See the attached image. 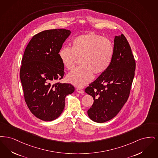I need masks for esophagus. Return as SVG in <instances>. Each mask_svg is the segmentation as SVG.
I'll list each match as a JSON object with an SVG mask.
<instances>
[{
    "label": "esophagus",
    "instance_id": "esophagus-1",
    "mask_svg": "<svg viewBox=\"0 0 158 158\" xmlns=\"http://www.w3.org/2000/svg\"><path fill=\"white\" fill-rule=\"evenodd\" d=\"M77 91L78 93H80V94H83L84 93V91H83V89H79V88H78V89H77Z\"/></svg>",
    "mask_w": 158,
    "mask_h": 158
}]
</instances>
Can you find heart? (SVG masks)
I'll return each mask as SVG.
<instances>
[{"instance_id": "heart-1", "label": "heart", "mask_w": 158, "mask_h": 158, "mask_svg": "<svg viewBox=\"0 0 158 158\" xmlns=\"http://www.w3.org/2000/svg\"><path fill=\"white\" fill-rule=\"evenodd\" d=\"M113 54L114 47L109 39L91 33L75 38L71 47H62L58 56L63 66L69 70L75 67L77 59L81 60L82 67L70 72L67 79L75 86L82 87L93 80V73L100 75L108 69Z\"/></svg>"}]
</instances>
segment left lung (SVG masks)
<instances>
[{
	"label": "left lung",
	"mask_w": 158,
	"mask_h": 158,
	"mask_svg": "<svg viewBox=\"0 0 158 158\" xmlns=\"http://www.w3.org/2000/svg\"><path fill=\"white\" fill-rule=\"evenodd\" d=\"M135 68V60L126 37L123 34L116 36L109 67L85 89L94 99L87 111L91 120L104 123L116 116L129 96Z\"/></svg>",
	"instance_id": "8db88e82"
}]
</instances>
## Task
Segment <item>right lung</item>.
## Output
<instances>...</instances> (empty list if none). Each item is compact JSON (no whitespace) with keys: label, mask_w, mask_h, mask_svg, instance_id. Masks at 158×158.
Wrapping results in <instances>:
<instances>
[{"label":"right lung","mask_w":158,"mask_h":158,"mask_svg":"<svg viewBox=\"0 0 158 158\" xmlns=\"http://www.w3.org/2000/svg\"><path fill=\"white\" fill-rule=\"evenodd\" d=\"M70 34V31L60 29L35 35L22 59L20 78L25 102L35 116L45 122L61 114L65 97L75 89L71 84L54 83L64 75L58 52Z\"/></svg>","instance_id":"obj_1"}]
</instances>
